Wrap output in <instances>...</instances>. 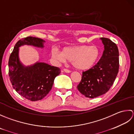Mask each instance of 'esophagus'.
I'll return each mask as SVG.
<instances>
[{"mask_svg": "<svg viewBox=\"0 0 134 134\" xmlns=\"http://www.w3.org/2000/svg\"><path fill=\"white\" fill-rule=\"evenodd\" d=\"M63 70H64V72H65V73H70V72H71V71H70V70H68V69H63Z\"/></svg>", "mask_w": 134, "mask_h": 134, "instance_id": "esophagus-1", "label": "esophagus"}]
</instances>
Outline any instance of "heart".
<instances>
[{
    "label": "heart",
    "mask_w": 134,
    "mask_h": 134,
    "mask_svg": "<svg viewBox=\"0 0 134 134\" xmlns=\"http://www.w3.org/2000/svg\"><path fill=\"white\" fill-rule=\"evenodd\" d=\"M52 58L58 62L71 61L72 66L78 70H88L96 63L99 50L95 46L86 45L67 46L61 51L54 48L51 51Z\"/></svg>",
    "instance_id": "1"
}]
</instances>
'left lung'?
Instances as JSON below:
<instances>
[{
    "instance_id": "8db88e82",
    "label": "left lung",
    "mask_w": 134,
    "mask_h": 134,
    "mask_svg": "<svg viewBox=\"0 0 134 134\" xmlns=\"http://www.w3.org/2000/svg\"><path fill=\"white\" fill-rule=\"evenodd\" d=\"M104 50L98 63L83 72L77 89L84 96L94 98L105 94L113 85L119 72V53L117 45L108 38L101 37Z\"/></svg>"
}]
</instances>
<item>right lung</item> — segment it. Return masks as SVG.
I'll return each mask as SVG.
<instances>
[{
  "instance_id": "obj_1",
  "label": "right lung",
  "mask_w": 134,
  "mask_h": 134,
  "mask_svg": "<svg viewBox=\"0 0 134 134\" xmlns=\"http://www.w3.org/2000/svg\"><path fill=\"white\" fill-rule=\"evenodd\" d=\"M45 42L42 39L32 36L20 39L9 58V74L14 89L22 97L32 101L41 100L48 94L61 69L39 61L26 66L19 57L20 47L28 45L43 48Z\"/></svg>"
}]
</instances>
